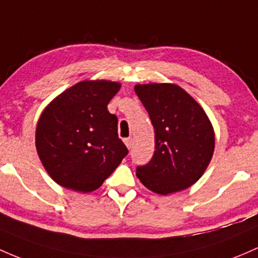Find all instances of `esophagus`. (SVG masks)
Returning <instances> with one entry per match:
<instances>
[{
    "instance_id": "esophagus-1",
    "label": "esophagus",
    "mask_w": 258,
    "mask_h": 258,
    "mask_svg": "<svg viewBox=\"0 0 258 258\" xmlns=\"http://www.w3.org/2000/svg\"><path fill=\"white\" fill-rule=\"evenodd\" d=\"M123 142H124V145H126V147L128 148H132V145H134V140H132V138H124L123 140Z\"/></svg>"
}]
</instances>
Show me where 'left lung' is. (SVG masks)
I'll return each mask as SVG.
<instances>
[{"instance_id": "8db88e82", "label": "left lung", "mask_w": 258, "mask_h": 258, "mask_svg": "<svg viewBox=\"0 0 258 258\" xmlns=\"http://www.w3.org/2000/svg\"><path fill=\"white\" fill-rule=\"evenodd\" d=\"M154 127V154L137 167L141 183L157 194L189 188L204 174L215 147L213 124L203 107L175 84L135 86Z\"/></svg>"}]
</instances>
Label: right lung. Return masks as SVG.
<instances>
[{
    "label": "right lung",
    "instance_id": "1",
    "mask_svg": "<svg viewBox=\"0 0 258 258\" xmlns=\"http://www.w3.org/2000/svg\"><path fill=\"white\" fill-rule=\"evenodd\" d=\"M120 88L115 81H80L42 112L36 130L37 152L59 185L81 193L96 190L127 156L117 135V117L107 110Z\"/></svg>",
    "mask_w": 258,
    "mask_h": 258
}]
</instances>
